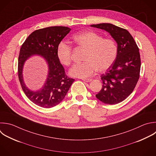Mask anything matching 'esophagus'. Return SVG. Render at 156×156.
I'll list each match as a JSON object with an SVG mask.
<instances>
[{"label":"esophagus","mask_w":156,"mask_h":156,"mask_svg":"<svg viewBox=\"0 0 156 156\" xmlns=\"http://www.w3.org/2000/svg\"><path fill=\"white\" fill-rule=\"evenodd\" d=\"M82 80L86 82H90L92 80L91 79H82Z\"/></svg>","instance_id":"obj_1"}]
</instances>
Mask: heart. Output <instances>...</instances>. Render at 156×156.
Instances as JSON below:
<instances>
[{
  "instance_id": "b5f03b06",
  "label": "heart",
  "mask_w": 156,
  "mask_h": 156,
  "mask_svg": "<svg viewBox=\"0 0 156 156\" xmlns=\"http://www.w3.org/2000/svg\"><path fill=\"white\" fill-rule=\"evenodd\" d=\"M73 42L78 47L86 51L84 62L75 64L69 70L73 77L85 78L93 75L98 69L104 71L114 63L118 54L116 43L111 38H104L96 32L87 31L76 35L72 38ZM72 48L61 42L57 49V56L60 63L69 65L72 61Z\"/></svg>"
}]
</instances>
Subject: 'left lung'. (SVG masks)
I'll use <instances>...</instances> for the list:
<instances>
[{
    "label": "left lung",
    "mask_w": 156,
    "mask_h": 156,
    "mask_svg": "<svg viewBox=\"0 0 156 156\" xmlns=\"http://www.w3.org/2000/svg\"><path fill=\"white\" fill-rule=\"evenodd\" d=\"M108 32L118 44V54L113 65L101 76L102 87L96 94L101 102L116 104L133 91L140 77L139 49L132 35L124 29L109 23L90 26Z\"/></svg>",
    "instance_id": "left-lung-1"
}]
</instances>
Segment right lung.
<instances>
[{
  "instance_id": "obj_1",
  "label": "right lung",
  "mask_w": 156,
  "mask_h": 156,
  "mask_svg": "<svg viewBox=\"0 0 156 156\" xmlns=\"http://www.w3.org/2000/svg\"><path fill=\"white\" fill-rule=\"evenodd\" d=\"M70 30V28L64 26L49 27L35 30L21 48L18 58L19 80L27 97L40 107L51 108L58 105L75 80L66 76L57 56L58 45ZM34 55L43 56L49 66L47 81L42 88L37 92L32 91L26 87L22 77L25 62Z\"/></svg>"
}]
</instances>
